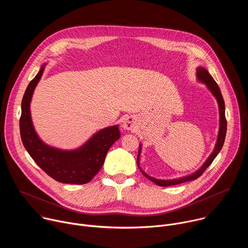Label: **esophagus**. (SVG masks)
<instances>
[{
    "label": "esophagus",
    "mask_w": 248,
    "mask_h": 248,
    "mask_svg": "<svg viewBox=\"0 0 248 248\" xmlns=\"http://www.w3.org/2000/svg\"><path fill=\"white\" fill-rule=\"evenodd\" d=\"M136 122L133 117H127L123 122V127L126 130H134L136 128Z\"/></svg>",
    "instance_id": "obj_1"
}]
</instances>
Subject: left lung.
<instances>
[{
  "label": "left lung",
  "mask_w": 248,
  "mask_h": 248,
  "mask_svg": "<svg viewBox=\"0 0 248 248\" xmlns=\"http://www.w3.org/2000/svg\"><path fill=\"white\" fill-rule=\"evenodd\" d=\"M196 77L197 79L204 83L207 88L211 91V93L213 94V96L216 98L218 105H219V114H220V127H219V133H218V139L217 142L215 145V148L213 150V152L211 153V155L208 157V159L205 161V163L201 166V168L199 170H197L195 172L183 176V178H179V179H174V180H158L155 178H152L151 175H148L143 170H141L140 166H139V156L141 153V146L139 145V151H138V156H137V166L140 170V171L143 173V175H145L148 180H150L151 182H153L154 184H156L157 186H175V185H180L183 183H186V182H190V181H194L196 179H198L199 176L205 171V170L212 164V162L214 161V159L217 157V155L219 154V152L221 151L224 142H225V138H226V132H227V120H226V116H225V102L221 93V90L218 86V84L216 83V81L214 80V78L211 77V75L208 73V70L204 67H198L196 69Z\"/></svg>",
  "instance_id": "left-lung-1"
}]
</instances>
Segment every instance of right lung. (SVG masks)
Returning a JSON list of instances; mask_svg holds the SVG:
<instances>
[{
    "label": "right lung",
    "instance_id": "add662e5",
    "mask_svg": "<svg viewBox=\"0 0 248 248\" xmlns=\"http://www.w3.org/2000/svg\"><path fill=\"white\" fill-rule=\"evenodd\" d=\"M44 68L45 64L28 84L21 101L19 129L22 143L31 158L55 181L73 185L87 184L100 170L107 152L121 137L119 126L99 130L75 150H62L44 143L34 129L30 114L31 98Z\"/></svg>",
    "mask_w": 248,
    "mask_h": 248
}]
</instances>
